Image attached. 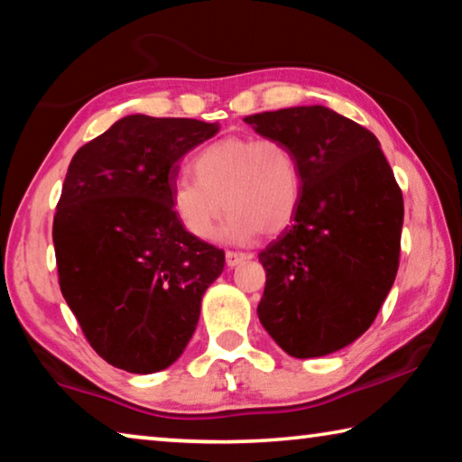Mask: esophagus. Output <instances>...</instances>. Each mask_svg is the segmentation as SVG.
<instances>
[{
    "mask_svg": "<svg viewBox=\"0 0 462 462\" xmlns=\"http://www.w3.org/2000/svg\"><path fill=\"white\" fill-rule=\"evenodd\" d=\"M246 259H248V256L245 253H234V250H228V253H226V264H228L230 269L238 267V264L245 263Z\"/></svg>",
    "mask_w": 462,
    "mask_h": 462,
    "instance_id": "esophagus-1",
    "label": "esophagus"
}]
</instances>
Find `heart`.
Wrapping results in <instances>:
<instances>
[{"mask_svg": "<svg viewBox=\"0 0 462 462\" xmlns=\"http://www.w3.org/2000/svg\"><path fill=\"white\" fill-rule=\"evenodd\" d=\"M195 179L181 177L171 191L177 220L193 238L212 236L230 212L220 238L246 245L259 234L283 232L301 199V171L295 152L279 138L228 136L193 156Z\"/></svg>", "mask_w": 462, "mask_h": 462, "instance_id": "heart-1", "label": "heart"}]
</instances>
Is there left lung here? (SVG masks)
<instances>
[{"mask_svg": "<svg viewBox=\"0 0 462 462\" xmlns=\"http://www.w3.org/2000/svg\"><path fill=\"white\" fill-rule=\"evenodd\" d=\"M291 148L301 199L261 250L267 283L256 314L289 356L332 355L363 336L400 267L403 198L377 136L324 106L246 116Z\"/></svg>", "mask_w": 462, "mask_h": 462, "instance_id": "left-lung-1", "label": "left lung"}]
</instances>
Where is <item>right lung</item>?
Instances as JSON below:
<instances>
[{
  "label": "right lung",
  "mask_w": 462,
  "mask_h": 462,
  "mask_svg": "<svg viewBox=\"0 0 462 462\" xmlns=\"http://www.w3.org/2000/svg\"><path fill=\"white\" fill-rule=\"evenodd\" d=\"M220 124L126 116L75 152L54 214L59 283L93 350L128 373L167 369L222 275L224 250L171 206L179 159Z\"/></svg>",
  "instance_id": "1"
}]
</instances>
